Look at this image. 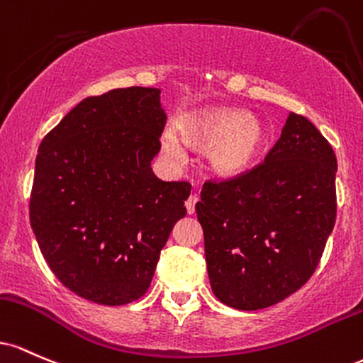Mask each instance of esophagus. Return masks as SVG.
Listing matches in <instances>:
<instances>
[{
  "label": "esophagus",
  "mask_w": 363,
  "mask_h": 363,
  "mask_svg": "<svg viewBox=\"0 0 363 363\" xmlns=\"http://www.w3.org/2000/svg\"><path fill=\"white\" fill-rule=\"evenodd\" d=\"M199 202V197L197 195H190L189 199H186L185 206H186V213L189 214H194L195 213V203Z\"/></svg>",
  "instance_id": "obj_1"
}]
</instances>
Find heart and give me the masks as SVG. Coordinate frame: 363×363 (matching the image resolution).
Listing matches in <instances>:
<instances>
[{"label": "heart", "mask_w": 363, "mask_h": 363, "mask_svg": "<svg viewBox=\"0 0 363 363\" xmlns=\"http://www.w3.org/2000/svg\"><path fill=\"white\" fill-rule=\"evenodd\" d=\"M182 138L194 147H207L211 168L221 174L245 173L257 164L269 135L259 116L235 108H216L192 113L178 121ZM161 147L171 161L185 162L183 142L173 130L161 137Z\"/></svg>", "instance_id": "heart-1"}]
</instances>
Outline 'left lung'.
I'll list each match as a JSON object with an SVG mask.
<instances>
[{
    "mask_svg": "<svg viewBox=\"0 0 363 363\" xmlns=\"http://www.w3.org/2000/svg\"><path fill=\"white\" fill-rule=\"evenodd\" d=\"M336 156L307 118L290 113L264 162L206 182L195 203L213 293L259 311L303 286L336 221Z\"/></svg>",
    "mask_w": 363,
    "mask_h": 363,
    "instance_id": "obj_1",
    "label": "left lung"
}]
</instances>
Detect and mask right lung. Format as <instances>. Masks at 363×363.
Returning <instances> with one entry per match:
<instances>
[{
	"mask_svg": "<svg viewBox=\"0 0 363 363\" xmlns=\"http://www.w3.org/2000/svg\"><path fill=\"white\" fill-rule=\"evenodd\" d=\"M160 94L127 87L87 97L39 145L32 231L56 278L94 303L140 298L186 214L192 185L162 182L150 168L166 123Z\"/></svg>",
	"mask_w": 363,
	"mask_h": 363,
	"instance_id": "obj_1",
	"label": "right lung"
}]
</instances>
